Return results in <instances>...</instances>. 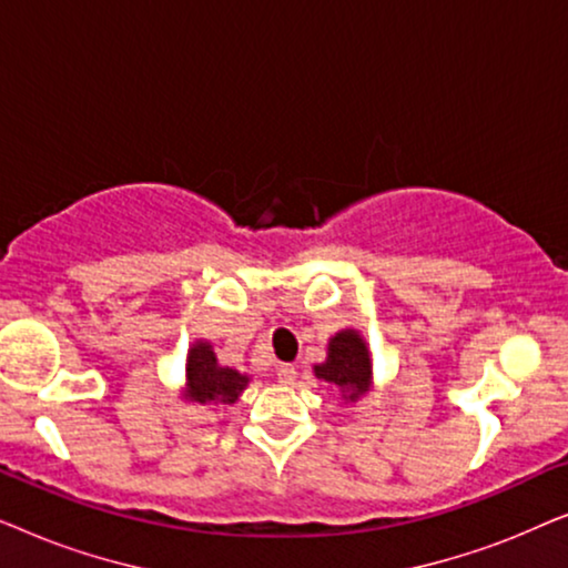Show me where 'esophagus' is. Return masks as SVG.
Returning a JSON list of instances; mask_svg holds the SVG:
<instances>
[{
	"mask_svg": "<svg viewBox=\"0 0 568 568\" xmlns=\"http://www.w3.org/2000/svg\"><path fill=\"white\" fill-rule=\"evenodd\" d=\"M276 377H278V383H292V379L297 377V369H294L292 364H278Z\"/></svg>",
	"mask_w": 568,
	"mask_h": 568,
	"instance_id": "obj_1",
	"label": "esophagus"
}]
</instances>
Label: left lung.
<instances>
[{
    "instance_id": "8db88e82",
    "label": "left lung",
    "mask_w": 568,
    "mask_h": 568,
    "mask_svg": "<svg viewBox=\"0 0 568 568\" xmlns=\"http://www.w3.org/2000/svg\"><path fill=\"white\" fill-rule=\"evenodd\" d=\"M313 372L321 383L336 387L344 403H356L375 390L369 344L356 328H341L333 333L328 348H325V362L315 364Z\"/></svg>"
}]
</instances>
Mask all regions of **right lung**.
Returning <instances> with one entry per match:
<instances>
[{
    "label": "right lung",
    "mask_w": 568,
    "mask_h": 568,
    "mask_svg": "<svg viewBox=\"0 0 568 568\" xmlns=\"http://www.w3.org/2000/svg\"><path fill=\"white\" fill-rule=\"evenodd\" d=\"M247 383H251V375L220 364L212 341L196 338L189 348V356H185L181 400L199 403V406H209V403L232 406V403L240 400Z\"/></svg>",
    "instance_id": "add662e5"
}]
</instances>
